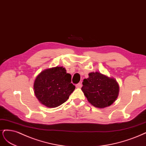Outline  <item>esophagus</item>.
Instances as JSON below:
<instances>
[{
	"instance_id": "34e87169",
	"label": "esophagus",
	"mask_w": 146,
	"mask_h": 146,
	"mask_svg": "<svg viewBox=\"0 0 146 146\" xmlns=\"http://www.w3.org/2000/svg\"><path fill=\"white\" fill-rule=\"evenodd\" d=\"M76 87L77 88H81L82 87V84L81 83H78V84L76 85Z\"/></svg>"
}]
</instances>
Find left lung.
<instances>
[{"label":"left lung","mask_w":146,"mask_h":146,"mask_svg":"<svg viewBox=\"0 0 146 146\" xmlns=\"http://www.w3.org/2000/svg\"><path fill=\"white\" fill-rule=\"evenodd\" d=\"M84 79L81 90L88 101L97 108L111 106L118 96L119 87L116 80L100 72H91Z\"/></svg>","instance_id":"obj_1"}]
</instances>
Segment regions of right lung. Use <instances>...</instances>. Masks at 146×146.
Returning a JSON list of instances; mask_svg holds the SVG:
<instances>
[{
	"label": "right lung",
	"instance_id": "1",
	"mask_svg": "<svg viewBox=\"0 0 146 146\" xmlns=\"http://www.w3.org/2000/svg\"><path fill=\"white\" fill-rule=\"evenodd\" d=\"M72 76L63 67L44 70L34 82L35 94L37 100L49 108L57 107L66 101L75 89Z\"/></svg>",
	"mask_w": 146,
	"mask_h": 146
}]
</instances>
